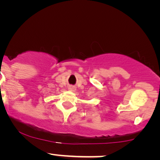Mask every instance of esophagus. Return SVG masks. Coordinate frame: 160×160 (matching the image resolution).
Returning <instances> with one entry per match:
<instances>
[{
  "instance_id": "1",
  "label": "esophagus",
  "mask_w": 160,
  "mask_h": 160,
  "mask_svg": "<svg viewBox=\"0 0 160 160\" xmlns=\"http://www.w3.org/2000/svg\"><path fill=\"white\" fill-rule=\"evenodd\" d=\"M68 89H69V90H71V91L74 92L76 90V87L74 86H72V85H71V86L68 87Z\"/></svg>"
}]
</instances>
